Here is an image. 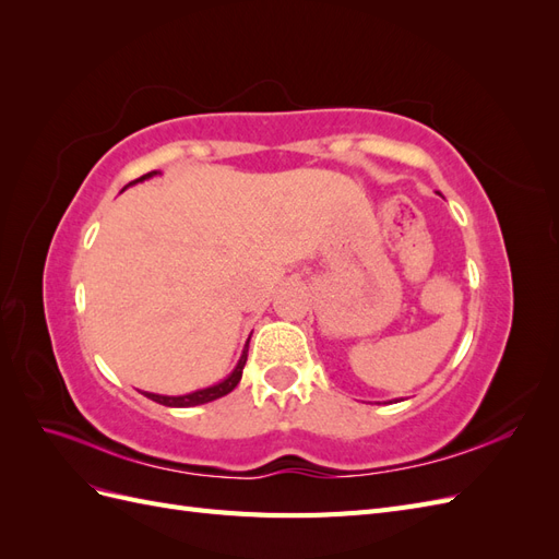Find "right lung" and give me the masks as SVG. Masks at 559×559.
<instances>
[{
    "label": "right lung",
    "instance_id": "add662e5",
    "mask_svg": "<svg viewBox=\"0 0 559 559\" xmlns=\"http://www.w3.org/2000/svg\"><path fill=\"white\" fill-rule=\"evenodd\" d=\"M154 175H158V173L154 170V173H148V175H144V177H140V179L130 181V183H138V181L148 179V177H154ZM130 183H128V186H130ZM128 186H126V189H128ZM247 347H249V343H247ZM247 347H245V352H242V357H240L238 368H235L233 373H230L224 382H218V384L207 386V389H200V392L186 394V396H160V394H146V396H148L151 401L160 403V405H170V408H191V405H202V403H210V401L222 399V396L230 394L233 389L238 386L240 378H242V368H245V364H247Z\"/></svg>",
    "mask_w": 559,
    "mask_h": 559
}]
</instances>
